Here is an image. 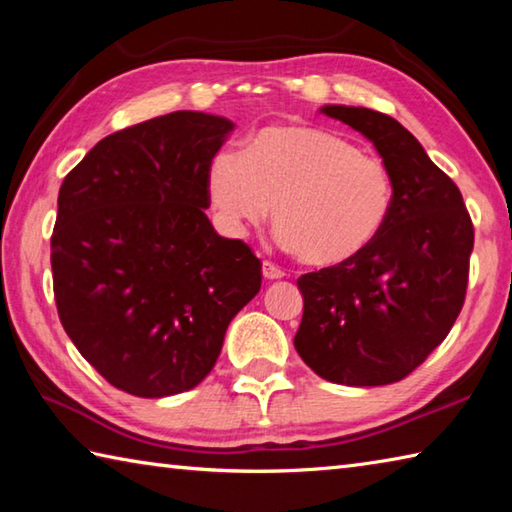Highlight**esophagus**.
Here are the masks:
<instances>
[{
    "instance_id": "34e87169",
    "label": "esophagus",
    "mask_w": 512,
    "mask_h": 512,
    "mask_svg": "<svg viewBox=\"0 0 512 512\" xmlns=\"http://www.w3.org/2000/svg\"><path fill=\"white\" fill-rule=\"evenodd\" d=\"M262 275L266 277V280H282L284 271L280 266H275L273 262H264L262 264Z\"/></svg>"
}]
</instances>
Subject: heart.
I'll return each mask as SVG.
<instances>
[{
	"label": "heart",
	"mask_w": 512,
	"mask_h": 512,
	"mask_svg": "<svg viewBox=\"0 0 512 512\" xmlns=\"http://www.w3.org/2000/svg\"><path fill=\"white\" fill-rule=\"evenodd\" d=\"M205 189L232 235L262 223L273 205L280 244L314 268L366 253L395 207L391 171L348 137L314 126H271L250 137L244 153L219 151Z\"/></svg>",
	"instance_id": "obj_1"
}]
</instances>
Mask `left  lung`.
Instances as JSON below:
<instances>
[{"mask_svg": "<svg viewBox=\"0 0 512 512\" xmlns=\"http://www.w3.org/2000/svg\"><path fill=\"white\" fill-rule=\"evenodd\" d=\"M375 144L395 207L357 259L298 277L305 300L296 345L318 377L345 386L400 381L445 341L465 302L472 219L454 180L384 112L323 106Z\"/></svg>", "mask_w": 512, "mask_h": 512, "instance_id": "1", "label": "left lung"}]
</instances>
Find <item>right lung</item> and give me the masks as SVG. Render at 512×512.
<instances>
[{
    "label": "right lung",
    "mask_w": 512,
    "mask_h": 512,
    "mask_svg": "<svg viewBox=\"0 0 512 512\" xmlns=\"http://www.w3.org/2000/svg\"><path fill=\"white\" fill-rule=\"evenodd\" d=\"M232 128L169 112L103 137L60 185V323L119 391L167 397L201 384L230 320L262 287L253 250L216 235L205 214L207 167Z\"/></svg>",
    "instance_id": "add662e5"
}]
</instances>
